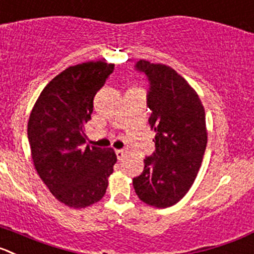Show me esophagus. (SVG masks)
<instances>
[{"label": "esophagus", "mask_w": 254, "mask_h": 254, "mask_svg": "<svg viewBox=\"0 0 254 254\" xmlns=\"http://www.w3.org/2000/svg\"><path fill=\"white\" fill-rule=\"evenodd\" d=\"M115 154H116V158H118V160H123V158H124L125 155H127V151L124 150H115Z\"/></svg>", "instance_id": "obj_1"}]
</instances>
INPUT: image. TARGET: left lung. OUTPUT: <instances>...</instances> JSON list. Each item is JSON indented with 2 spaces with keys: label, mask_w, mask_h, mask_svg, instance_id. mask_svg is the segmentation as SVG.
I'll return each instance as SVG.
<instances>
[{
  "label": "left lung",
  "mask_w": 254,
  "mask_h": 254,
  "mask_svg": "<svg viewBox=\"0 0 254 254\" xmlns=\"http://www.w3.org/2000/svg\"><path fill=\"white\" fill-rule=\"evenodd\" d=\"M134 68L149 81L146 105L155 151L144 159L143 173L132 179V186L144 203L167 208L186 195L202 165L205 111L190 85L169 66L139 60Z\"/></svg>",
  "instance_id": "obj_1"
}]
</instances>
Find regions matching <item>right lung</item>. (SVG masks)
I'll list each match as a JSON object with an SVG mask.
<instances>
[{"instance_id":"1","label":"right lung","mask_w":254,"mask_h":254,"mask_svg":"<svg viewBox=\"0 0 254 254\" xmlns=\"http://www.w3.org/2000/svg\"><path fill=\"white\" fill-rule=\"evenodd\" d=\"M114 64L90 61L70 66L45 86L27 125L35 168L54 196L71 208L99 202L108 188L116 155L111 148L85 145L94 96Z\"/></svg>"}]
</instances>
